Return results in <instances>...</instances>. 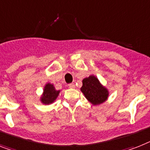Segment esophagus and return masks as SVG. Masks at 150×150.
Listing matches in <instances>:
<instances>
[{
    "mask_svg": "<svg viewBox=\"0 0 150 150\" xmlns=\"http://www.w3.org/2000/svg\"><path fill=\"white\" fill-rule=\"evenodd\" d=\"M75 86V84L74 83H71V84H69V88H74Z\"/></svg>",
    "mask_w": 150,
    "mask_h": 150,
    "instance_id": "esophagus-1",
    "label": "esophagus"
}]
</instances>
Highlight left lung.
<instances>
[{"mask_svg":"<svg viewBox=\"0 0 150 150\" xmlns=\"http://www.w3.org/2000/svg\"><path fill=\"white\" fill-rule=\"evenodd\" d=\"M81 92L93 105L103 104L108 99L109 96L108 88L103 86L94 75H89L82 80Z\"/></svg>","mask_w":150,"mask_h":150,"instance_id":"1","label":"left lung"}]
</instances>
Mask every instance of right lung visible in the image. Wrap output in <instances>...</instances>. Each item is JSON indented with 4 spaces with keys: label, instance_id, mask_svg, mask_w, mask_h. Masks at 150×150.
<instances>
[{
    "label": "right lung",
    "instance_id": "right-lung-1",
    "mask_svg": "<svg viewBox=\"0 0 150 150\" xmlns=\"http://www.w3.org/2000/svg\"><path fill=\"white\" fill-rule=\"evenodd\" d=\"M60 92L61 90L55 89L53 84L47 82L45 84V86H44L43 92L40 97L41 103L44 105H50L54 103V101L59 96Z\"/></svg>",
    "mask_w": 150,
    "mask_h": 150
}]
</instances>
